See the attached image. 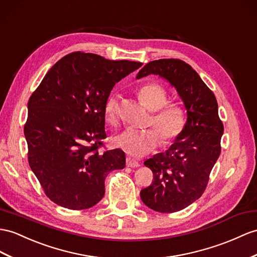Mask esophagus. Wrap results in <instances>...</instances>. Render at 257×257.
<instances>
[{
  "mask_svg": "<svg viewBox=\"0 0 257 257\" xmlns=\"http://www.w3.org/2000/svg\"><path fill=\"white\" fill-rule=\"evenodd\" d=\"M126 165L128 167H138V166L140 165V164H139V162H138V161L131 159V157H127V159H126Z\"/></svg>",
  "mask_w": 257,
  "mask_h": 257,
  "instance_id": "obj_1",
  "label": "esophagus"
}]
</instances>
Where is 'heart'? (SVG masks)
Instances as JSON below:
<instances>
[{
	"label": "heart",
	"instance_id": "b5f03b06",
	"mask_svg": "<svg viewBox=\"0 0 257 257\" xmlns=\"http://www.w3.org/2000/svg\"><path fill=\"white\" fill-rule=\"evenodd\" d=\"M138 94L141 102L153 111L149 124L154 128L143 130L127 128L113 138V143L124 153L141 157L154 151L160 141L163 146L173 144L185 130L187 116L179 104L167 103L168 94L160 83L144 84ZM104 118L109 124H117L119 118V102L117 95L111 94L105 102Z\"/></svg>",
	"mask_w": 257,
	"mask_h": 257
}]
</instances>
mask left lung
Instances as JSON below:
<instances>
[{"instance_id":"8db88e82","label":"left lung","mask_w":257,"mask_h":257,"mask_svg":"<svg viewBox=\"0 0 257 257\" xmlns=\"http://www.w3.org/2000/svg\"><path fill=\"white\" fill-rule=\"evenodd\" d=\"M154 74L176 88L187 108L185 130L166 152L144 162L153 173L152 185L141 190L142 202L160 213L186 208L204 193L220 155L223 124L218 104L199 74L186 62L163 58L148 63L137 79Z\"/></svg>"}]
</instances>
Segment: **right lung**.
<instances>
[{
    "instance_id": "obj_1",
    "label": "right lung",
    "mask_w": 257,
    "mask_h": 257,
    "mask_svg": "<svg viewBox=\"0 0 257 257\" xmlns=\"http://www.w3.org/2000/svg\"><path fill=\"white\" fill-rule=\"evenodd\" d=\"M141 66L74 52L52 66L31 94L24 128L29 166L57 205L94 206L107 175L126 165L121 150L100 151L106 138L104 105L115 83Z\"/></svg>"
}]
</instances>
